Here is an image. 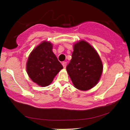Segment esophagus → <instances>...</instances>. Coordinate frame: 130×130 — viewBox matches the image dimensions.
<instances>
[{
	"mask_svg": "<svg viewBox=\"0 0 130 130\" xmlns=\"http://www.w3.org/2000/svg\"><path fill=\"white\" fill-rule=\"evenodd\" d=\"M62 65H63V66L64 68H66V66H67V63L66 61H63V63H62Z\"/></svg>",
	"mask_w": 130,
	"mask_h": 130,
	"instance_id": "34e87169",
	"label": "esophagus"
}]
</instances>
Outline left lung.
<instances>
[{
  "label": "left lung",
  "instance_id": "left-lung-1",
  "mask_svg": "<svg viewBox=\"0 0 130 130\" xmlns=\"http://www.w3.org/2000/svg\"><path fill=\"white\" fill-rule=\"evenodd\" d=\"M72 60L66 69L74 87L86 90L98 82L103 66L96 51L89 44L81 41L74 45Z\"/></svg>",
  "mask_w": 130,
  "mask_h": 130
}]
</instances>
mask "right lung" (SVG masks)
Listing matches in <instances>:
<instances>
[{"label":"right lung","instance_id":"right-lung-1","mask_svg":"<svg viewBox=\"0 0 130 130\" xmlns=\"http://www.w3.org/2000/svg\"><path fill=\"white\" fill-rule=\"evenodd\" d=\"M49 42H42L30 54L26 63L28 76L39 86H47L63 68L53 51Z\"/></svg>","mask_w":130,"mask_h":130}]
</instances>
